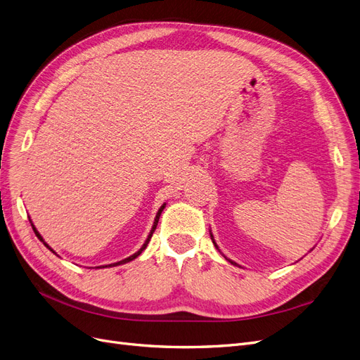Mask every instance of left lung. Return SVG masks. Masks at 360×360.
<instances>
[{
    "label": "left lung",
    "instance_id": "obj_1",
    "mask_svg": "<svg viewBox=\"0 0 360 360\" xmlns=\"http://www.w3.org/2000/svg\"><path fill=\"white\" fill-rule=\"evenodd\" d=\"M210 237H212V242H214V243H215V240H214V236H212V234H210ZM215 246H217V243H215ZM217 248H218V246H217ZM233 264H234V262H233Z\"/></svg>",
    "mask_w": 360,
    "mask_h": 360
}]
</instances>
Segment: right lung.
Segmentation results:
<instances>
[{
    "instance_id": "add662e5",
    "label": "right lung",
    "mask_w": 360,
    "mask_h": 360,
    "mask_svg": "<svg viewBox=\"0 0 360 360\" xmlns=\"http://www.w3.org/2000/svg\"><path fill=\"white\" fill-rule=\"evenodd\" d=\"M166 207V203H163V206L162 207H160L158 209V212H157V215H155V219H154V225H153V229H151V231H150V234H148V238H146V240H145V243L142 245V248L138 250V252H135V254H133V255H130L129 258H126V259H122V261H118V262H114V264H110V265H105V267H115V265H120V264H126V262H129V261H131V259H135L136 257H139L141 254H142V250L146 248V245H148L150 243V240H151V237H153V233L155 231V227H157V224H158V218H160V215H162V212H163V209ZM32 225V230H34V233L37 234V237L39 238V240H41L43 243H44V240H43V237H41V234H39L38 231H37V229L34 227V224H31ZM51 252H53V254H55V250H53L47 243H44Z\"/></svg>"
}]
</instances>
